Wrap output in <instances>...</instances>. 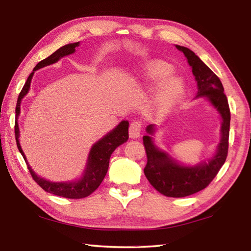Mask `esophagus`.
<instances>
[{
	"mask_svg": "<svg viewBox=\"0 0 251 251\" xmlns=\"http://www.w3.org/2000/svg\"><path fill=\"white\" fill-rule=\"evenodd\" d=\"M142 130V122L138 120H134L131 122L130 127H129V134L131 138H137L140 137Z\"/></svg>",
	"mask_w": 251,
	"mask_h": 251,
	"instance_id": "34e87169",
	"label": "esophagus"
}]
</instances>
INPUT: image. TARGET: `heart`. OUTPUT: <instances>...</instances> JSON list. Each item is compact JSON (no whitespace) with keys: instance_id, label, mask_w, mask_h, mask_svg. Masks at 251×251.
<instances>
[{"instance_id":"obj_1","label":"heart","mask_w":251,"mask_h":251,"mask_svg":"<svg viewBox=\"0 0 251 251\" xmlns=\"http://www.w3.org/2000/svg\"><path fill=\"white\" fill-rule=\"evenodd\" d=\"M174 69L163 61H152L144 69V77L152 85L162 83L155 98V106L159 111H166L179 101L183 94V83L177 78H170Z\"/></svg>"}]
</instances>
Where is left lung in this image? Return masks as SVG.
<instances>
[{
	"instance_id": "1",
	"label": "left lung",
	"mask_w": 251,
	"mask_h": 251,
	"mask_svg": "<svg viewBox=\"0 0 251 251\" xmlns=\"http://www.w3.org/2000/svg\"><path fill=\"white\" fill-rule=\"evenodd\" d=\"M176 48L185 53L188 62L192 68V73L198 81L199 93L197 97L208 98L211 104L219 111L222 118L221 141L218 151L208 163L198 166H181L168 154L160 151L154 146L151 137L145 135L143 143L147 155V164L144 173L155 190L170 198H183L203 190L213 181L221 166L225 164L227 149H229L230 133V107L224 86L213 71H211L192 50L176 45ZM147 132L152 134L153 126H147Z\"/></svg>"
}]
</instances>
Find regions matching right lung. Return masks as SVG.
Masks as SVG:
<instances>
[{
  "label": "right lung",
  "instance_id": "add662e5",
  "mask_svg": "<svg viewBox=\"0 0 251 251\" xmlns=\"http://www.w3.org/2000/svg\"><path fill=\"white\" fill-rule=\"evenodd\" d=\"M79 45V43H70L68 45L62 46L58 50L50 54L49 57L46 59L42 60L41 62H38L36 66L33 70L30 76L27 77V79L25 83L24 88L19 93L18 100H17V105H16V121H15V137H16V143L17 147H18L20 153L24 157L25 163L27 165V169H29L30 174L33 179L40 186L43 190L46 192L55 194L58 197H62L66 199H83L90 196L92 192H94L101 185L103 181L105 175H106L108 165H109V159L111 153L114 152V150L119 146V145L124 144L127 141L129 138V122L127 121H121L118 125V126L115 127V129L111 131L106 136H104L102 140H100L98 143L93 145L91 148L90 154H89L88 159V164L85 174H83L82 178L79 180L75 182H50L44 178L38 177L32 169L27 164L25 153L22 151L19 144V127L18 124H17V117L20 114V103L21 99L24 98L27 93L30 89L31 85V79L33 77L34 72L38 69L44 68V66L52 64L57 62L59 59H61L64 55H68L70 53H73L75 51V47Z\"/></svg>",
  "mask_w": 251,
  "mask_h": 251
}]
</instances>
